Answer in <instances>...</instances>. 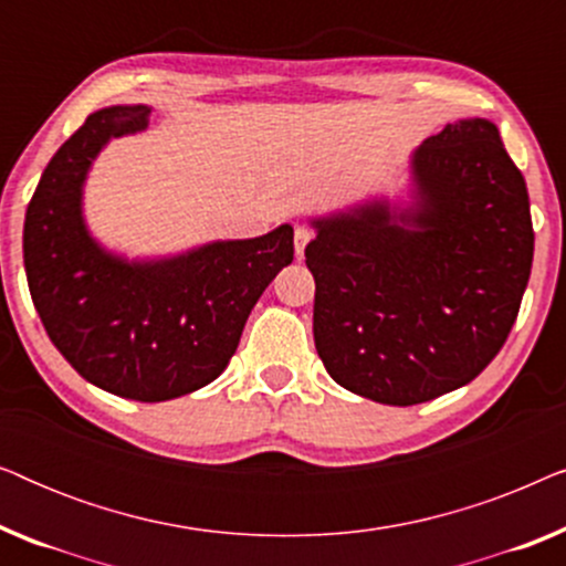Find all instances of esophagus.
<instances>
[{
  "label": "esophagus",
  "mask_w": 566,
  "mask_h": 566,
  "mask_svg": "<svg viewBox=\"0 0 566 566\" xmlns=\"http://www.w3.org/2000/svg\"><path fill=\"white\" fill-rule=\"evenodd\" d=\"M312 229H306V227H296V234H293V242H296V254L301 258V254H304V250H306V244L312 242Z\"/></svg>",
  "instance_id": "34e87169"
}]
</instances>
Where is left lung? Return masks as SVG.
<instances>
[{
	"mask_svg": "<svg viewBox=\"0 0 566 566\" xmlns=\"http://www.w3.org/2000/svg\"><path fill=\"white\" fill-rule=\"evenodd\" d=\"M417 200L314 221L316 353L347 391L409 407L474 381L513 329L533 265L528 188L484 118L412 159Z\"/></svg>",
	"mask_w": 566,
	"mask_h": 566,
	"instance_id": "1",
	"label": "left lung"
}]
</instances>
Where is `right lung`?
I'll return each instance as SVG.
<instances>
[{"label": "right lung", "instance_id": "right-lung-1", "mask_svg": "<svg viewBox=\"0 0 566 566\" xmlns=\"http://www.w3.org/2000/svg\"><path fill=\"white\" fill-rule=\"evenodd\" d=\"M149 123V107H105L53 154L22 229L28 289L51 343L99 389L136 401L182 397L221 376L262 291L293 260L289 223L159 262H126L92 242L84 175L107 138Z\"/></svg>", "mask_w": 566, "mask_h": 566}]
</instances>
